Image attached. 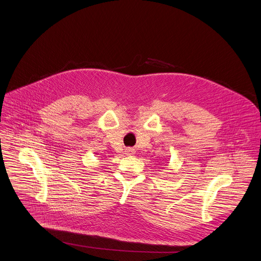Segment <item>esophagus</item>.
<instances>
[{
  "mask_svg": "<svg viewBox=\"0 0 261 261\" xmlns=\"http://www.w3.org/2000/svg\"><path fill=\"white\" fill-rule=\"evenodd\" d=\"M125 152H126V154H127V155H129V156H130V155H133V154L135 153V150H134L133 148H127V149L125 150Z\"/></svg>",
  "mask_w": 261,
  "mask_h": 261,
  "instance_id": "1",
  "label": "esophagus"
}]
</instances>
